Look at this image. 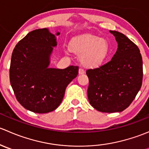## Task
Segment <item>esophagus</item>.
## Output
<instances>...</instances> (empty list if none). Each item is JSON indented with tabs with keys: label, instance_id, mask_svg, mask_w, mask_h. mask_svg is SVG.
Listing matches in <instances>:
<instances>
[{
	"label": "esophagus",
	"instance_id": "esophagus-1",
	"mask_svg": "<svg viewBox=\"0 0 149 149\" xmlns=\"http://www.w3.org/2000/svg\"><path fill=\"white\" fill-rule=\"evenodd\" d=\"M85 73V71H84V70H83L82 68H79V74L81 75V74H84Z\"/></svg>",
	"mask_w": 149,
	"mask_h": 149
}]
</instances>
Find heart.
Listing matches in <instances>:
<instances>
[{
    "instance_id": "1",
    "label": "heart",
    "mask_w": 149,
    "mask_h": 149,
    "mask_svg": "<svg viewBox=\"0 0 149 149\" xmlns=\"http://www.w3.org/2000/svg\"><path fill=\"white\" fill-rule=\"evenodd\" d=\"M70 49L81 55V63L88 68H96L102 65L109 52L108 42L94 35L78 37L71 42Z\"/></svg>"
}]
</instances>
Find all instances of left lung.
Here are the masks:
<instances>
[{
	"label": "left lung",
	"mask_w": 149,
	"mask_h": 149,
	"mask_svg": "<svg viewBox=\"0 0 149 149\" xmlns=\"http://www.w3.org/2000/svg\"><path fill=\"white\" fill-rule=\"evenodd\" d=\"M118 42L110 61L100 68L88 69V99L102 112H122L132 103L143 81V61L135 43L117 31H109Z\"/></svg>",
	"instance_id": "8db88e82"
}]
</instances>
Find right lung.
Returning a JSON list of instances; mask_svg holds the SVG:
<instances>
[{
	"mask_svg": "<svg viewBox=\"0 0 149 149\" xmlns=\"http://www.w3.org/2000/svg\"><path fill=\"white\" fill-rule=\"evenodd\" d=\"M60 33L57 32L56 35ZM56 37L47 28L28 33L13 49L10 82L16 100L28 110L47 113L62 102L67 86L77 76L78 66L49 68Z\"/></svg>",
	"mask_w": 149,
	"mask_h": 149,
	"instance_id": "obj_1",
	"label": "right lung"
}]
</instances>
